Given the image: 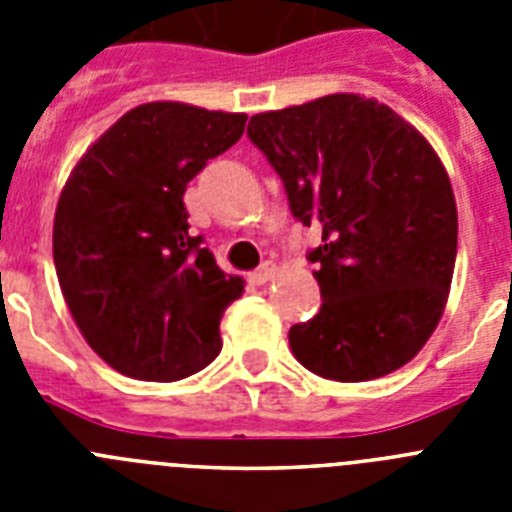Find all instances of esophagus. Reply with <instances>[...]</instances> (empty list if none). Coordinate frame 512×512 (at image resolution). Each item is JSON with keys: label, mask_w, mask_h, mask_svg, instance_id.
Here are the masks:
<instances>
[{"label": "esophagus", "mask_w": 512, "mask_h": 512, "mask_svg": "<svg viewBox=\"0 0 512 512\" xmlns=\"http://www.w3.org/2000/svg\"><path fill=\"white\" fill-rule=\"evenodd\" d=\"M274 274H277V269H274V264H269V261H266L264 266H261V269H256L251 274V284H266V282H271V279H274Z\"/></svg>", "instance_id": "1"}]
</instances>
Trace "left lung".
<instances>
[{
    "mask_svg": "<svg viewBox=\"0 0 512 512\" xmlns=\"http://www.w3.org/2000/svg\"><path fill=\"white\" fill-rule=\"evenodd\" d=\"M248 138L292 215L323 230L310 253L323 305L289 328L295 359L336 382L397 372L433 336L454 277L459 215L438 153L387 104L348 92L259 112Z\"/></svg>",
    "mask_w": 512,
    "mask_h": 512,
    "instance_id": "1",
    "label": "left lung"
}]
</instances>
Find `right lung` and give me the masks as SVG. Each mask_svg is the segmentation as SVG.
Returning a JSON list of instances; mask_svg holds the SVG:
<instances>
[{"mask_svg": "<svg viewBox=\"0 0 512 512\" xmlns=\"http://www.w3.org/2000/svg\"><path fill=\"white\" fill-rule=\"evenodd\" d=\"M243 112L146 102L104 130L71 169L53 220V261L94 354L143 382H176L220 354L241 277L189 235L184 192L243 135Z\"/></svg>", "mask_w": 512, "mask_h": 512, "instance_id": "obj_1", "label": "right lung"}]
</instances>
